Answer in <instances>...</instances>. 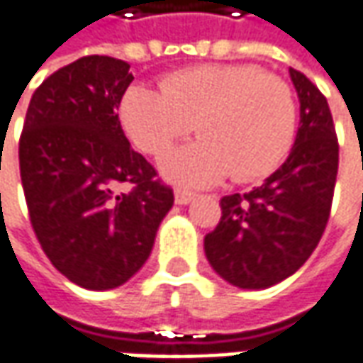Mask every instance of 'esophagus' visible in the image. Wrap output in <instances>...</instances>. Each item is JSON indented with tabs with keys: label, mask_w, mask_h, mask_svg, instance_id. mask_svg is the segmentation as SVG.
<instances>
[{
	"label": "esophagus",
	"mask_w": 363,
	"mask_h": 363,
	"mask_svg": "<svg viewBox=\"0 0 363 363\" xmlns=\"http://www.w3.org/2000/svg\"><path fill=\"white\" fill-rule=\"evenodd\" d=\"M194 194L191 191H186V189H177L174 191V201L179 203V205H186V203H191L193 201Z\"/></svg>",
	"instance_id": "34e87169"
}]
</instances>
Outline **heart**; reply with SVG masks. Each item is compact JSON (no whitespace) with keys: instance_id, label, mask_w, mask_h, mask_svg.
I'll list each match as a JSON object with an SVG mask.
<instances>
[{"instance_id":"1","label":"heart","mask_w":363,"mask_h":363,"mask_svg":"<svg viewBox=\"0 0 363 363\" xmlns=\"http://www.w3.org/2000/svg\"><path fill=\"white\" fill-rule=\"evenodd\" d=\"M295 120L291 88L249 64L177 69L160 90L132 86L120 102L122 128L150 157H164L196 126L203 138L164 162L172 179L191 184L267 177L294 144Z\"/></svg>"}]
</instances>
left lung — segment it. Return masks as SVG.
Listing matches in <instances>:
<instances>
[{
	"mask_svg": "<svg viewBox=\"0 0 363 363\" xmlns=\"http://www.w3.org/2000/svg\"><path fill=\"white\" fill-rule=\"evenodd\" d=\"M301 104L291 155L261 186L220 199L219 225L206 233L205 255L225 281L265 289L287 279L318 247L330 219L340 144L325 96L289 69Z\"/></svg>",
	"mask_w": 363,
	"mask_h": 363,
	"instance_id": "1",
	"label": "left lung"
}]
</instances>
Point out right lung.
I'll list each match as a JSON object with an SVG mask.
<instances>
[{"mask_svg":"<svg viewBox=\"0 0 363 363\" xmlns=\"http://www.w3.org/2000/svg\"><path fill=\"white\" fill-rule=\"evenodd\" d=\"M132 80L122 60L80 57L38 86L19 136L33 233L52 265L84 289L128 281L174 203L120 126V100ZM120 182L131 184L130 194H113Z\"/></svg>","mask_w":363,"mask_h":363,"instance_id":"obj_1","label":"right lung"}]
</instances>
